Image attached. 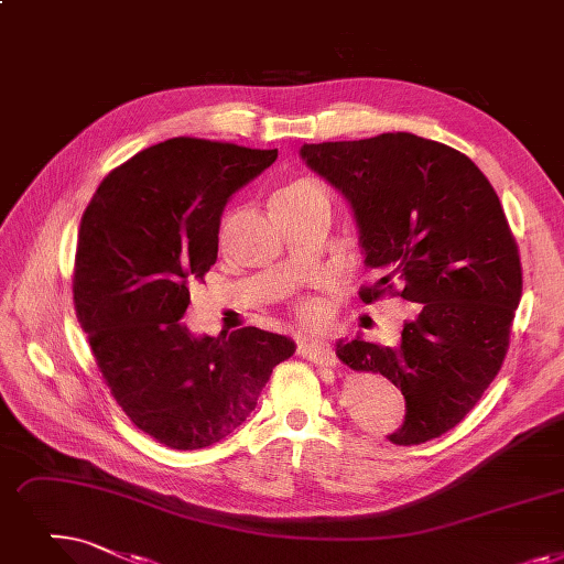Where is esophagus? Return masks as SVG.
I'll return each instance as SVG.
<instances>
[{"mask_svg":"<svg viewBox=\"0 0 564 564\" xmlns=\"http://www.w3.org/2000/svg\"><path fill=\"white\" fill-rule=\"evenodd\" d=\"M297 352L315 364H325V366H336L338 359H336V352L327 346V343H321V340H311V338H302L300 346H297Z\"/></svg>","mask_w":564,"mask_h":564,"instance_id":"1","label":"esophagus"}]
</instances>
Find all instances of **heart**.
<instances>
[{"label":"heart","instance_id":"b5f03b06","mask_svg":"<svg viewBox=\"0 0 564 564\" xmlns=\"http://www.w3.org/2000/svg\"><path fill=\"white\" fill-rule=\"evenodd\" d=\"M306 195H325V193L315 182L300 180V182H292L285 188H281L276 193L274 203L276 200H297V198H306ZM226 226H228V218L224 221V230H226ZM297 313H300L304 323H317V321H321V315H323V304L317 300H302L300 306H297Z\"/></svg>","mask_w":564,"mask_h":564}]
</instances>
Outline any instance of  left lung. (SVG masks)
<instances>
[{
  "label": "left lung",
  "mask_w": 564,
  "mask_h": 564,
  "mask_svg": "<svg viewBox=\"0 0 564 564\" xmlns=\"http://www.w3.org/2000/svg\"><path fill=\"white\" fill-rule=\"evenodd\" d=\"M302 161L352 209L378 300L391 281L422 304L397 346L355 336L338 359L401 387L405 420L394 445L454 429L498 376L517 306L521 260L502 205L481 170L452 147L412 133L302 144Z\"/></svg>",
  "instance_id": "8db88e82"
}]
</instances>
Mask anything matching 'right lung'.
Listing matches in <instances>:
<instances>
[{
	"mask_svg": "<svg viewBox=\"0 0 564 564\" xmlns=\"http://www.w3.org/2000/svg\"><path fill=\"white\" fill-rule=\"evenodd\" d=\"M276 150L173 138L115 167L87 205L73 302L96 366L127 417L170 449H203L256 410L295 340L243 327L195 336L188 285L218 253L221 216Z\"/></svg>",
	"mask_w": 564,
	"mask_h": 564,
	"instance_id": "right-lung-1",
	"label": "right lung"
}]
</instances>
